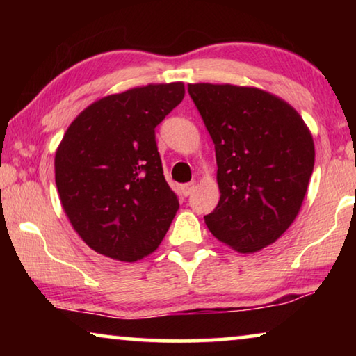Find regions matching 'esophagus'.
Wrapping results in <instances>:
<instances>
[{
	"label": "esophagus",
	"mask_w": 356,
	"mask_h": 356,
	"mask_svg": "<svg viewBox=\"0 0 356 356\" xmlns=\"http://www.w3.org/2000/svg\"><path fill=\"white\" fill-rule=\"evenodd\" d=\"M182 195L184 196H190L193 191H195V182H190V184H185V185H182Z\"/></svg>",
	"instance_id": "obj_1"
}]
</instances>
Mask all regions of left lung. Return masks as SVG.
Instances as JSON below:
<instances>
[{"instance_id":"8db88e82","label":"left lung","mask_w":356,"mask_h":356,"mask_svg":"<svg viewBox=\"0 0 356 356\" xmlns=\"http://www.w3.org/2000/svg\"><path fill=\"white\" fill-rule=\"evenodd\" d=\"M215 144L220 201L209 231L238 252L273 243L298 215L314 170L305 120L276 95L234 84H188Z\"/></svg>"}]
</instances>
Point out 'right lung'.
Listing matches in <instances>:
<instances>
[{
  "mask_svg": "<svg viewBox=\"0 0 356 356\" xmlns=\"http://www.w3.org/2000/svg\"><path fill=\"white\" fill-rule=\"evenodd\" d=\"M184 83L106 95L69 125L55 156L63 209L89 248L135 262L154 252L179 210L155 127L182 102Z\"/></svg>",
  "mask_w": 356,
  "mask_h": 356,
  "instance_id": "right-lung-1",
  "label": "right lung"
}]
</instances>
